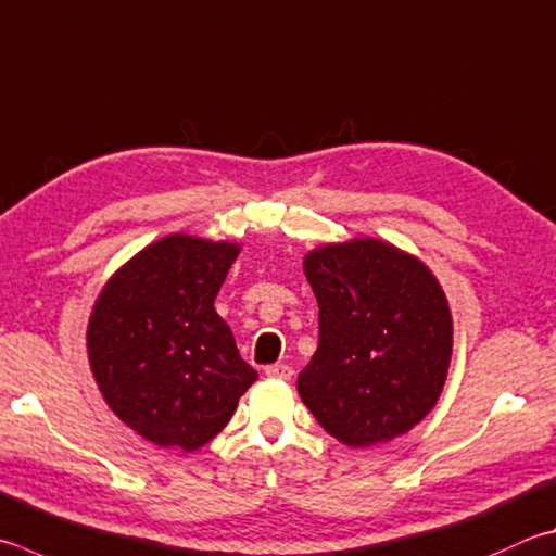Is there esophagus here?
<instances>
[{
    "label": "esophagus",
    "mask_w": 556,
    "mask_h": 556,
    "mask_svg": "<svg viewBox=\"0 0 556 556\" xmlns=\"http://www.w3.org/2000/svg\"><path fill=\"white\" fill-rule=\"evenodd\" d=\"M291 375H294V369H291L289 365H269L265 367V377L269 379H291Z\"/></svg>",
    "instance_id": "esophagus-1"
}]
</instances>
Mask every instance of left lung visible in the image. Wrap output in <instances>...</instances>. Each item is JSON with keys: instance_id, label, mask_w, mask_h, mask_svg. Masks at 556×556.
<instances>
[{"instance_id": "1", "label": "left lung", "mask_w": 556, "mask_h": 556, "mask_svg": "<svg viewBox=\"0 0 556 556\" xmlns=\"http://www.w3.org/2000/svg\"><path fill=\"white\" fill-rule=\"evenodd\" d=\"M318 301V350L296 389L348 447L406 435L435 408L452 357V313L426 262L377 238L304 257Z\"/></svg>"}]
</instances>
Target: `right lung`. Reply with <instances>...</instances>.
I'll use <instances>...</instances> for the list:
<instances>
[{
  "instance_id": "obj_1",
  "label": "right lung",
  "mask_w": 556,
  "mask_h": 556,
  "mask_svg": "<svg viewBox=\"0 0 556 556\" xmlns=\"http://www.w3.org/2000/svg\"><path fill=\"white\" fill-rule=\"evenodd\" d=\"M238 243L173 233L109 277L87 326L106 406L160 447L194 452L228 426L257 379L214 301Z\"/></svg>"
}]
</instances>
